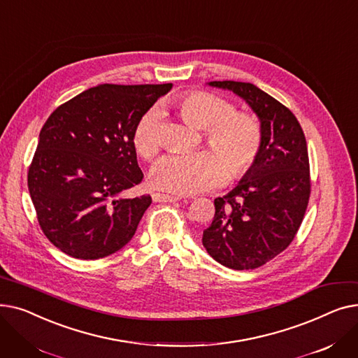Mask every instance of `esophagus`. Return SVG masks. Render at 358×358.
<instances>
[{
    "mask_svg": "<svg viewBox=\"0 0 358 358\" xmlns=\"http://www.w3.org/2000/svg\"><path fill=\"white\" fill-rule=\"evenodd\" d=\"M152 200H154V201H159V203H174V201H178L180 199L176 197V196H168V194L154 193V194H152Z\"/></svg>",
    "mask_w": 358,
    "mask_h": 358,
    "instance_id": "1",
    "label": "esophagus"
}]
</instances>
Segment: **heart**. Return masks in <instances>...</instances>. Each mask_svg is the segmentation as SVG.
Wrapping results in <instances>:
<instances>
[{
  "instance_id": "heart-1",
  "label": "heart",
  "mask_w": 358,
  "mask_h": 358,
  "mask_svg": "<svg viewBox=\"0 0 358 358\" xmlns=\"http://www.w3.org/2000/svg\"><path fill=\"white\" fill-rule=\"evenodd\" d=\"M168 108L189 126L200 129L209 149L189 157L164 159L150 176L154 187L177 194H196L216 189L227 178H245L264 148L261 122L224 99L206 91H189L168 101ZM159 115L148 111L138 120L131 142L148 162L158 158Z\"/></svg>"
}]
</instances>
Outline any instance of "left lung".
Returning a JSON list of instances; mask_svg holds the SVG:
<instances>
[{"label":"left lung","mask_w":358,"mask_h":358,"mask_svg":"<svg viewBox=\"0 0 358 358\" xmlns=\"http://www.w3.org/2000/svg\"><path fill=\"white\" fill-rule=\"evenodd\" d=\"M209 85L234 91L250 104L264 131V148L252 171L215 199L203 245L224 267L254 270L283 252L302 224L310 197L308 145L293 113L254 84Z\"/></svg>","instance_id":"obj_1"}]
</instances>
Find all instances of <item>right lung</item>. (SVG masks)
<instances>
[{
	"mask_svg": "<svg viewBox=\"0 0 358 358\" xmlns=\"http://www.w3.org/2000/svg\"><path fill=\"white\" fill-rule=\"evenodd\" d=\"M173 84H101L56 108L43 124L27 185L46 238L69 257L99 259L134 238L150 196L126 197L143 173L131 135Z\"/></svg>",
	"mask_w": 358,
	"mask_h": 358,
	"instance_id": "1",
	"label": "right lung"
}]
</instances>
